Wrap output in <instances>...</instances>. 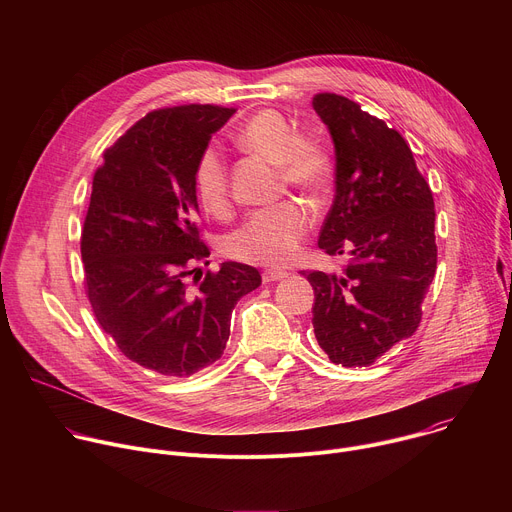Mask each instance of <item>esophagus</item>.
I'll return each instance as SVG.
<instances>
[{
  "mask_svg": "<svg viewBox=\"0 0 512 512\" xmlns=\"http://www.w3.org/2000/svg\"><path fill=\"white\" fill-rule=\"evenodd\" d=\"M289 273L287 271H281V269H265L263 271V281L265 283H273V281H281L285 279Z\"/></svg>",
  "mask_w": 512,
  "mask_h": 512,
  "instance_id": "esophagus-1",
  "label": "esophagus"
}]
</instances>
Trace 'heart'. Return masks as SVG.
<instances>
[{"instance_id": "b5f03b06", "label": "heart", "mask_w": 512, "mask_h": 512, "mask_svg": "<svg viewBox=\"0 0 512 512\" xmlns=\"http://www.w3.org/2000/svg\"><path fill=\"white\" fill-rule=\"evenodd\" d=\"M239 148L279 166L283 182L302 192L324 188L330 160L322 145L302 137L298 129L275 111H259L237 133ZM192 186L200 206L212 216H225L231 208L229 174L221 150L208 145L192 170ZM312 214L296 202L285 200L255 212L247 223L233 231L223 249L227 257L265 267H283L294 261L310 231Z\"/></svg>"}]
</instances>
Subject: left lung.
Masks as SVG:
<instances>
[{"label": "left lung", "instance_id": "8db88e82", "mask_svg": "<svg viewBox=\"0 0 512 512\" xmlns=\"http://www.w3.org/2000/svg\"><path fill=\"white\" fill-rule=\"evenodd\" d=\"M312 105L336 152L318 247L350 253L340 275L308 273L314 334L334 364L369 367L421 322L437 267L433 194L397 129L336 93H318Z\"/></svg>", "mask_w": 512, "mask_h": 512}]
</instances>
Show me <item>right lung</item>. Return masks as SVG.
<instances>
[{"label":"right lung","mask_w":512,"mask_h":512,"mask_svg":"<svg viewBox=\"0 0 512 512\" xmlns=\"http://www.w3.org/2000/svg\"><path fill=\"white\" fill-rule=\"evenodd\" d=\"M233 113L198 103L150 111L103 152L93 176L81 233L87 298L117 348L164 377L221 358L237 302L261 285L255 267L235 261L188 281L210 255L194 162Z\"/></svg>","instance_id":"obj_1"}]
</instances>
